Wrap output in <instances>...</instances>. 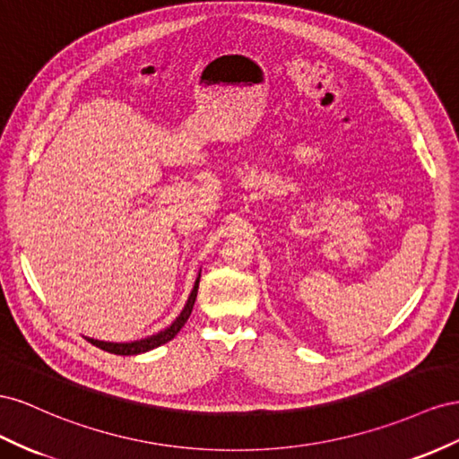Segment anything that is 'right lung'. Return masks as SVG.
Here are the masks:
<instances>
[{
	"label": "right lung",
	"mask_w": 459,
	"mask_h": 459,
	"mask_svg": "<svg viewBox=\"0 0 459 459\" xmlns=\"http://www.w3.org/2000/svg\"><path fill=\"white\" fill-rule=\"evenodd\" d=\"M198 284H200V277L195 279V284H194V290L188 298V302L185 306V309H182L180 316L177 317V321L169 326V329L157 333L150 338H143V340H136V342H128V344H113V342H101V340H94V338H88L90 344H94L96 348L100 350H106L109 353H117V356H134V353H142V351H148V350H153L157 346H161L165 342H169V340L175 338L177 333L185 326V323L188 321L190 313H192V307H194V302H195V296H198Z\"/></svg>",
	"instance_id": "right-lung-1"
}]
</instances>
